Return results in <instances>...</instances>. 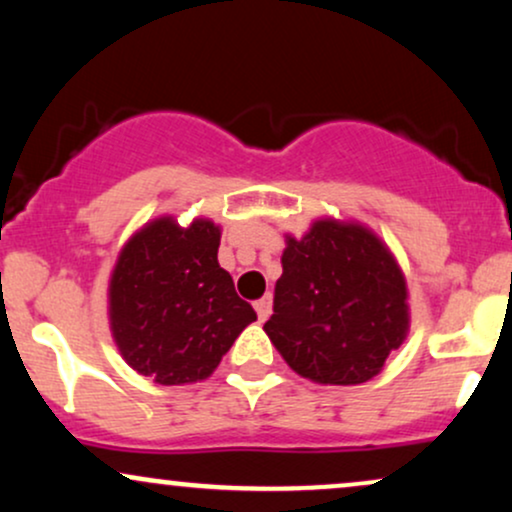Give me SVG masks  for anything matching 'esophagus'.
Masks as SVG:
<instances>
[{"label":"esophagus","instance_id":"1","mask_svg":"<svg viewBox=\"0 0 512 512\" xmlns=\"http://www.w3.org/2000/svg\"><path fill=\"white\" fill-rule=\"evenodd\" d=\"M255 310H257V317H260V322L267 320L269 315H272V296H264L260 301H255Z\"/></svg>","mask_w":512,"mask_h":512}]
</instances>
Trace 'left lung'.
I'll return each instance as SVG.
<instances>
[{"label":"left lung","instance_id":"1","mask_svg":"<svg viewBox=\"0 0 512 512\" xmlns=\"http://www.w3.org/2000/svg\"><path fill=\"white\" fill-rule=\"evenodd\" d=\"M281 267L264 332L284 361L320 385L375 378L409 330L407 281L383 240L320 219L303 238L286 236Z\"/></svg>","mask_w":512,"mask_h":512}]
</instances>
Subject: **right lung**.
Masks as SVG:
<instances>
[{
    "label": "right lung",
    "instance_id": "obj_1",
    "mask_svg": "<svg viewBox=\"0 0 512 512\" xmlns=\"http://www.w3.org/2000/svg\"><path fill=\"white\" fill-rule=\"evenodd\" d=\"M221 228L173 216L146 223L110 276V330L125 361L158 385L209 378L238 334L257 320L219 264Z\"/></svg>",
    "mask_w": 512,
    "mask_h": 512
}]
</instances>
